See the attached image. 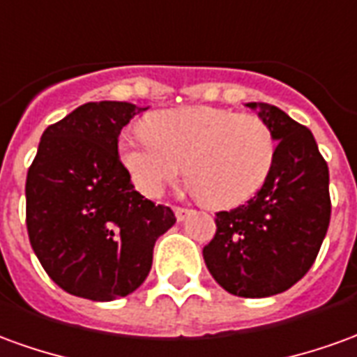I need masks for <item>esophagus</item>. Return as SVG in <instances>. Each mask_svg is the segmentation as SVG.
<instances>
[{
    "mask_svg": "<svg viewBox=\"0 0 357 357\" xmlns=\"http://www.w3.org/2000/svg\"><path fill=\"white\" fill-rule=\"evenodd\" d=\"M189 213L191 211H187V208H181V206H176L174 208V214H176V218H178V222H183L189 216Z\"/></svg>",
    "mask_w": 357,
    "mask_h": 357,
    "instance_id": "obj_1",
    "label": "esophagus"
}]
</instances>
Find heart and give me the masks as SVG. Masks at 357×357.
Returning a JSON list of instances; mask_svg holds the SVG:
<instances>
[{"label": "heart", "mask_w": 357, "mask_h": 357, "mask_svg": "<svg viewBox=\"0 0 357 357\" xmlns=\"http://www.w3.org/2000/svg\"><path fill=\"white\" fill-rule=\"evenodd\" d=\"M118 151L144 197H160L185 172L206 206L230 208L263 187L276 160V139L257 116L191 106L153 114L146 131L121 135Z\"/></svg>", "instance_id": "obj_1"}]
</instances>
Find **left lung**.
Listing matches in <instances>:
<instances>
[{
    "mask_svg": "<svg viewBox=\"0 0 357 357\" xmlns=\"http://www.w3.org/2000/svg\"><path fill=\"white\" fill-rule=\"evenodd\" d=\"M245 106L273 129L276 160L255 197L216 214L203 257L226 291L268 298L291 288L315 263L331 222L328 166L307 127L273 104Z\"/></svg>",
    "mask_w": 357,
    "mask_h": 357,
    "instance_id": "1",
    "label": "left lung"
}]
</instances>
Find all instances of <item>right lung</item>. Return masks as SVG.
<instances>
[{"label": "right lung", "mask_w": 357, "mask_h": 357, "mask_svg": "<svg viewBox=\"0 0 357 357\" xmlns=\"http://www.w3.org/2000/svg\"><path fill=\"white\" fill-rule=\"evenodd\" d=\"M146 108L89 102L50 126L26 176V230L54 282L73 296L112 301L135 291L156 239L176 224L170 206L144 199L119 160L118 139Z\"/></svg>", "instance_id": "right-lung-1"}]
</instances>
